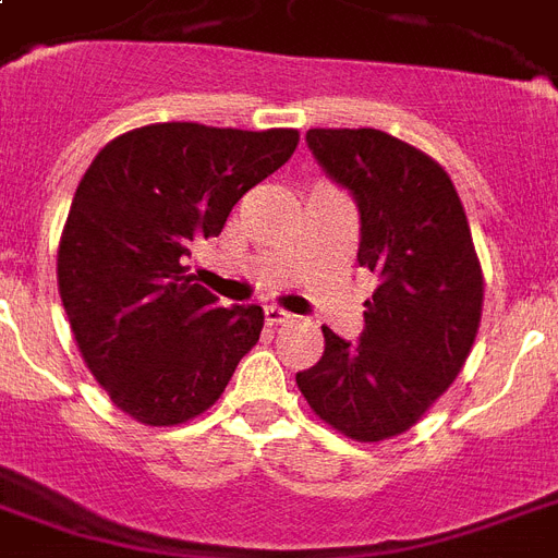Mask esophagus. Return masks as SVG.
<instances>
[{
  "label": "esophagus",
  "instance_id": "34e87169",
  "mask_svg": "<svg viewBox=\"0 0 558 558\" xmlns=\"http://www.w3.org/2000/svg\"><path fill=\"white\" fill-rule=\"evenodd\" d=\"M263 313H266V324H271V327H280V324H289L295 318V315L287 313V310H280V306H266Z\"/></svg>",
  "mask_w": 558,
  "mask_h": 558
}]
</instances>
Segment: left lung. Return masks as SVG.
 <instances>
[{
    "mask_svg": "<svg viewBox=\"0 0 558 558\" xmlns=\"http://www.w3.org/2000/svg\"><path fill=\"white\" fill-rule=\"evenodd\" d=\"M306 144L353 193L359 266L379 278L356 344L322 327L324 356L295 381L350 440L408 432L458 379L475 344L484 271L449 173L381 130H310Z\"/></svg>",
    "mask_w": 558,
    "mask_h": 558,
    "instance_id": "8db88e82",
    "label": "left lung"
}]
</instances>
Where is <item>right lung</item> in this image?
Returning a JSON list of instances; mask_svg holds the SVG:
<instances>
[{
	"label": "right lung",
	"mask_w": 558,
	"mask_h": 558,
	"mask_svg": "<svg viewBox=\"0 0 558 558\" xmlns=\"http://www.w3.org/2000/svg\"><path fill=\"white\" fill-rule=\"evenodd\" d=\"M298 138L280 126L170 121L118 135L83 173L57 287L83 362L138 423L205 414L260 339V306H219L185 260L219 236L245 191L287 165Z\"/></svg>",
	"instance_id": "right-lung-1"
}]
</instances>
